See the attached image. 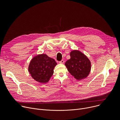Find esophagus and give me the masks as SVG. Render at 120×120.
Masks as SVG:
<instances>
[{"instance_id":"1","label":"esophagus","mask_w":120,"mask_h":120,"mask_svg":"<svg viewBox=\"0 0 120 120\" xmlns=\"http://www.w3.org/2000/svg\"><path fill=\"white\" fill-rule=\"evenodd\" d=\"M64 60H62L61 61H60V62H59V63H60V64H64Z\"/></svg>"}]
</instances>
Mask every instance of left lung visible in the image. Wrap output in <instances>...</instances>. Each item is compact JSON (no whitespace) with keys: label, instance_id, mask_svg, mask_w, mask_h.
<instances>
[{"label":"left lung","instance_id":"8db88e82","mask_svg":"<svg viewBox=\"0 0 120 120\" xmlns=\"http://www.w3.org/2000/svg\"><path fill=\"white\" fill-rule=\"evenodd\" d=\"M70 56V59L65 63L68 71L77 80H81L87 77L91 68L89 59L78 50L71 51Z\"/></svg>","mask_w":120,"mask_h":120}]
</instances>
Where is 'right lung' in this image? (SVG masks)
<instances>
[{
  "label": "right lung",
  "mask_w": 120,
  "mask_h": 120,
  "mask_svg": "<svg viewBox=\"0 0 120 120\" xmlns=\"http://www.w3.org/2000/svg\"><path fill=\"white\" fill-rule=\"evenodd\" d=\"M57 64L55 60L46 54L38 55L30 61L28 71L32 78L40 83L47 82L54 74Z\"/></svg>",
  "instance_id": "add662e5"
}]
</instances>
